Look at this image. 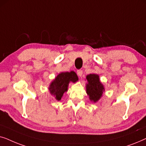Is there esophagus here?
<instances>
[{
	"instance_id": "esophagus-1",
	"label": "esophagus",
	"mask_w": 146,
	"mask_h": 146,
	"mask_svg": "<svg viewBox=\"0 0 146 146\" xmlns=\"http://www.w3.org/2000/svg\"><path fill=\"white\" fill-rule=\"evenodd\" d=\"M82 73H83V71L82 70H77V74L80 77L82 76Z\"/></svg>"
}]
</instances>
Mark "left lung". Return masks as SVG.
<instances>
[{"mask_svg": "<svg viewBox=\"0 0 146 146\" xmlns=\"http://www.w3.org/2000/svg\"><path fill=\"white\" fill-rule=\"evenodd\" d=\"M86 93L90 101L96 102L100 99L105 89L100 80V77L96 74H90L86 76Z\"/></svg>", "mask_w": 146, "mask_h": 146, "instance_id": "8db88e82", "label": "left lung"}]
</instances>
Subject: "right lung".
<instances>
[{"label":"right lung","instance_id":"add662e5","mask_svg":"<svg viewBox=\"0 0 146 146\" xmlns=\"http://www.w3.org/2000/svg\"><path fill=\"white\" fill-rule=\"evenodd\" d=\"M78 80V78L74 71L60 73L50 84V92L54 96L58 101L60 100L64 93L68 90L69 83L70 82L74 83Z\"/></svg>","mask_w":146,"mask_h":146}]
</instances>
